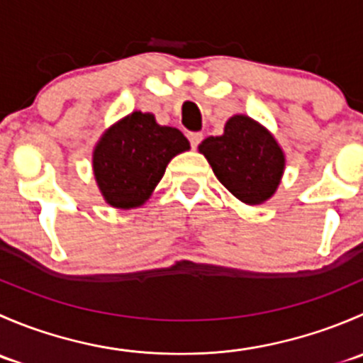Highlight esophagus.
I'll list each match as a JSON object with an SVG mask.
<instances>
[{
	"instance_id": "34e87169",
	"label": "esophagus",
	"mask_w": 363,
	"mask_h": 363,
	"mask_svg": "<svg viewBox=\"0 0 363 363\" xmlns=\"http://www.w3.org/2000/svg\"><path fill=\"white\" fill-rule=\"evenodd\" d=\"M188 138H189V142H191V147H196V145L202 142L203 135L200 133V131H193V133H188Z\"/></svg>"
}]
</instances>
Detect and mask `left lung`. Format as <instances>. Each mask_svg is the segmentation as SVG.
Wrapping results in <instances>:
<instances>
[{"label":"left lung","instance_id":"1","mask_svg":"<svg viewBox=\"0 0 363 363\" xmlns=\"http://www.w3.org/2000/svg\"><path fill=\"white\" fill-rule=\"evenodd\" d=\"M199 151L219 182L247 205L267 202L283 177V149L267 128L242 113L230 117L225 133L205 138Z\"/></svg>","mask_w":363,"mask_h":363}]
</instances>
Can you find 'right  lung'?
Returning <instances> with one entry per match:
<instances>
[{"instance_id": "obj_1", "label": "right lung", "mask_w": 363, "mask_h": 363, "mask_svg": "<svg viewBox=\"0 0 363 363\" xmlns=\"http://www.w3.org/2000/svg\"><path fill=\"white\" fill-rule=\"evenodd\" d=\"M189 142L177 128L160 126L152 113L131 112L112 124L93 152V172L105 202L140 207L151 196L174 156Z\"/></svg>"}]
</instances>
